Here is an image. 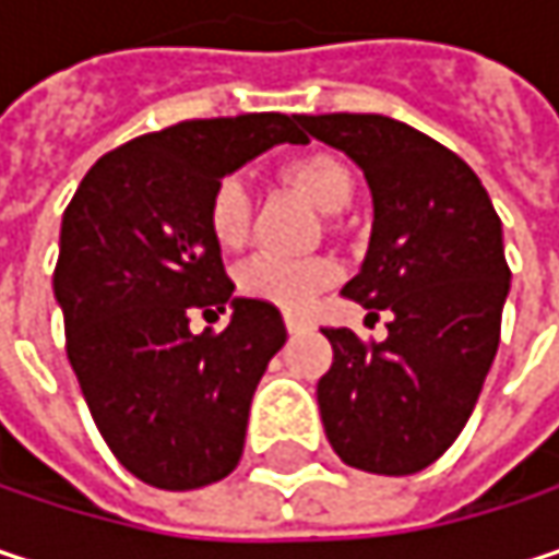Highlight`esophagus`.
<instances>
[{
	"mask_svg": "<svg viewBox=\"0 0 559 559\" xmlns=\"http://www.w3.org/2000/svg\"><path fill=\"white\" fill-rule=\"evenodd\" d=\"M284 326H287V333H304L310 323L304 317H297V313H284Z\"/></svg>",
	"mask_w": 559,
	"mask_h": 559,
	"instance_id": "obj_1",
	"label": "esophagus"
}]
</instances>
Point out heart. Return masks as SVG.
<instances>
[{"instance_id": "1", "label": "heart", "mask_w": 559, "mask_h": 559, "mask_svg": "<svg viewBox=\"0 0 559 559\" xmlns=\"http://www.w3.org/2000/svg\"><path fill=\"white\" fill-rule=\"evenodd\" d=\"M281 180L300 190L317 210L340 213L353 200V174L330 152H304L287 158L278 168ZM252 226V197L239 177H223L206 200V229L213 242L226 252L246 246ZM340 278L333 259H278L255 255L236 272V287L262 304L278 310H304L310 300Z\"/></svg>"}]
</instances>
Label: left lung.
Returning <instances> with one entry per match:
<instances>
[{
    "mask_svg": "<svg viewBox=\"0 0 559 559\" xmlns=\"http://www.w3.org/2000/svg\"><path fill=\"white\" fill-rule=\"evenodd\" d=\"M300 126L366 174L372 236L343 294L391 317L372 346L323 330V430L346 466L411 476L450 450L492 369L511 284L502 219L463 158L397 119L330 112Z\"/></svg>",
    "mask_w": 559,
    "mask_h": 559,
    "instance_id": "1",
    "label": "left lung"
}]
</instances>
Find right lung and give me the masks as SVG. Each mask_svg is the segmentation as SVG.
I'll list each match as a JSON object with an SVG mask.
<instances>
[{
	"mask_svg": "<svg viewBox=\"0 0 559 559\" xmlns=\"http://www.w3.org/2000/svg\"><path fill=\"white\" fill-rule=\"evenodd\" d=\"M300 119H190L132 139L86 170L63 213L67 359L116 460L155 489H200L239 466L252 394L287 333L278 307L233 294L206 200L262 152L307 145ZM226 309V331L189 330L190 312Z\"/></svg>",
	"mask_w": 559,
	"mask_h": 559,
	"instance_id": "right-lung-1",
	"label": "right lung"
}]
</instances>
